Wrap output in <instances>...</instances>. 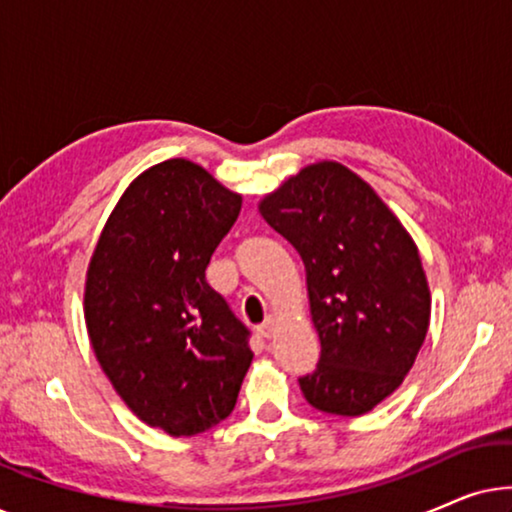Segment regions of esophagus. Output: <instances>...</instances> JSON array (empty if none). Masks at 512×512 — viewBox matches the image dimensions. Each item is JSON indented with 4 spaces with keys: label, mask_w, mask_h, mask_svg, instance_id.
<instances>
[{
    "label": "esophagus",
    "mask_w": 512,
    "mask_h": 512,
    "mask_svg": "<svg viewBox=\"0 0 512 512\" xmlns=\"http://www.w3.org/2000/svg\"><path fill=\"white\" fill-rule=\"evenodd\" d=\"M275 331H277V324H275V319H268V321H265V324H261V326L256 328V333L261 335L263 340H270L272 335H275Z\"/></svg>",
    "instance_id": "obj_1"
}]
</instances>
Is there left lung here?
I'll use <instances>...</instances> for the list:
<instances>
[{"mask_svg": "<svg viewBox=\"0 0 512 512\" xmlns=\"http://www.w3.org/2000/svg\"><path fill=\"white\" fill-rule=\"evenodd\" d=\"M258 212L303 258L321 356L300 377L305 401L366 415L401 387L429 331L431 293L417 244L345 165H307Z\"/></svg>", "mask_w": 512, "mask_h": 512, "instance_id": "1", "label": "left lung"}]
</instances>
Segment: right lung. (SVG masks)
<instances>
[{
    "mask_svg": "<svg viewBox=\"0 0 512 512\" xmlns=\"http://www.w3.org/2000/svg\"><path fill=\"white\" fill-rule=\"evenodd\" d=\"M240 209L205 167L165 160L125 188L90 258L83 314L97 361L170 436L226 419L254 359L247 326L205 279Z\"/></svg>",
    "mask_w": 512,
    "mask_h": 512,
    "instance_id": "right-lung-1",
    "label": "right lung"
}]
</instances>
